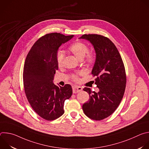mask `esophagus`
Segmentation results:
<instances>
[{"label": "esophagus", "mask_w": 149, "mask_h": 149, "mask_svg": "<svg viewBox=\"0 0 149 149\" xmlns=\"http://www.w3.org/2000/svg\"><path fill=\"white\" fill-rule=\"evenodd\" d=\"M72 91H73V93L77 94V93L82 91V88L81 87H79V86H73L72 87Z\"/></svg>", "instance_id": "1"}]
</instances>
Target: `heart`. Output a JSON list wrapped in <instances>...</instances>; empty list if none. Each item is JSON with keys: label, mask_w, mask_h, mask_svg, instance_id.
Listing matches in <instances>:
<instances>
[{"label": "heart", "mask_w": 149, "mask_h": 149, "mask_svg": "<svg viewBox=\"0 0 149 149\" xmlns=\"http://www.w3.org/2000/svg\"><path fill=\"white\" fill-rule=\"evenodd\" d=\"M71 52L79 59L81 60L84 58L86 62L90 64L94 61L95 56L93 52L88 51V46L81 41H77L72 44L69 48ZM63 59H64V54L62 51H58L56 54V62L57 65L59 67H62L63 64ZM82 72L79 71L72 75V79L75 81L79 80L78 76L81 75Z\"/></svg>", "instance_id": "obj_1"}]
</instances>
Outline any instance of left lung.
Listing matches in <instances>:
<instances>
[{"instance_id": "left-lung-1", "label": "left lung", "mask_w": 149, "mask_h": 149, "mask_svg": "<svg viewBox=\"0 0 149 149\" xmlns=\"http://www.w3.org/2000/svg\"><path fill=\"white\" fill-rule=\"evenodd\" d=\"M79 38L88 40L94 46L96 59L91 74L96 77L95 84L99 89L96 93L84 88L90 99L83 104L82 110L90 118L100 121L111 115L123 97L126 86L125 67L117 48L108 38L84 34Z\"/></svg>"}]
</instances>
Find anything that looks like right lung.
I'll use <instances>...</instances> for the list:
<instances>
[{
    "instance_id": "right-lung-1",
    "label": "right lung",
    "mask_w": 149,
    "mask_h": 149,
    "mask_svg": "<svg viewBox=\"0 0 149 149\" xmlns=\"http://www.w3.org/2000/svg\"><path fill=\"white\" fill-rule=\"evenodd\" d=\"M73 36L56 32L42 36L35 42L25 59L23 81L26 98L35 113L48 121L64 113V101L72 94L71 85L58 87L52 82L58 69V49Z\"/></svg>"
}]
</instances>
